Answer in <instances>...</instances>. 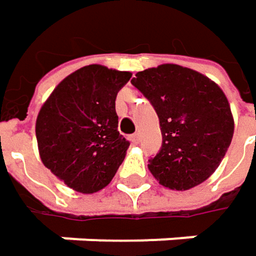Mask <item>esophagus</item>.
Returning a JSON list of instances; mask_svg holds the SVG:
<instances>
[{
  "label": "esophagus",
  "mask_w": 256,
  "mask_h": 256,
  "mask_svg": "<svg viewBox=\"0 0 256 256\" xmlns=\"http://www.w3.org/2000/svg\"><path fill=\"white\" fill-rule=\"evenodd\" d=\"M131 142L137 146L138 142H140V136H138V134H134V136H131Z\"/></svg>",
  "instance_id": "esophagus-1"
}]
</instances>
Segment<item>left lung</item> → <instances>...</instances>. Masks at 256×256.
<instances>
[{"instance_id":"1","label":"left lung","mask_w":256,"mask_h":256,"mask_svg":"<svg viewBox=\"0 0 256 256\" xmlns=\"http://www.w3.org/2000/svg\"><path fill=\"white\" fill-rule=\"evenodd\" d=\"M131 82L158 116L163 144L148 160L160 185L186 191L216 172L233 138L234 120L223 90L204 74L176 64L140 71Z\"/></svg>"}]
</instances>
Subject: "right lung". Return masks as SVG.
Segmentation results:
<instances>
[{"instance_id": "1", "label": "right lung", "mask_w": 256, "mask_h": 256, "mask_svg": "<svg viewBox=\"0 0 256 256\" xmlns=\"http://www.w3.org/2000/svg\"><path fill=\"white\" fill-rule=\"evenodd\" d=\"M130 71L86 65L60 82L36 119L42 163L66 186L94 194L110 184L130 142L119 134L116 94Z\"/></svg>"}]
</instances>
